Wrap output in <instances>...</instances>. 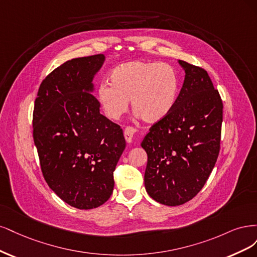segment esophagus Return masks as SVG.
Here are the masks:
<instances>
[{"mask_svg":"<svg viewBox=\"0 0 257 257\" xmlns=\"http://www.w3.org/2000/svg\"><path fill=\"white\" fill-rule=\"evenodd\" d=\"M135 134H136V129L134 127H127L125 130H123V136H125V139L127 141V143H131L132 142Z\"/></svg>","mask_w":257,"mask_h":257,"instance_id":"esophagus-1","label":"esophagus"}]
</instances>
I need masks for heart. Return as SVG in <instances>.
<instances>
[{
	"label": "heart",
	"instance_id": "1",
	"mask_svg": "<svg viewBox=\"0 0 257 257\" xmlns=\"http://www.w3.org/2000/svg\"><path fill=\"white\" fill-rule=\"evenodd\" d=\"M110 84L102 82L97 100L105 116L116 120L132 110L148 123L164 119L173 111L179 94L178 74L172 66L158 62L132 61L115 67Z\"/></svg>",
	"mask_w": 257,
	"mask_h": 257
}]
</instances>
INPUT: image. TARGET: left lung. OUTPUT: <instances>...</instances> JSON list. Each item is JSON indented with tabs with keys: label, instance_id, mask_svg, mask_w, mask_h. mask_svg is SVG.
<instances>
[{
	"label": "left lung",
	"instance_id": "obj_1",
	"mask_svg": "<svg viewBox=\"0 0 257 257\" xmlns=\"http://www.w3.org/2000/svg\"><path fill=\"white\" fill-rule=\"evenodd\" d=\"M178 63L186 74L177 102L141 144L147 154L146 191L167 206L187 203L204 187L219 156L223 119L221 97L207 71Z\"/></svg>",
	"mask_w": 257,
	"mask_h": 257
}]
</instances>
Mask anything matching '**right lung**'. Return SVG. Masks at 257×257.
Returning <instances> with one entry per match:
<instances>
[{
	"label": "right lung",
	"mask_w": 257,
	"mask_h": 257,
	"mask_svg": "<svg viewBox=\"0 0 257 257\" xmlns=\"http://www.w3.org/2000/svg\"><path fill=\"white\" fill-rule=\"evenodd\" d=\"M103 54L62 64L41 82L33 138L43 175L60 198L78 209L109 200L113 172L126 147L121 128L100 114L93 79Z\"/></svg>",
	"instance_id": "add662e5"
}]
</instances>
